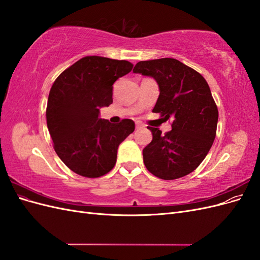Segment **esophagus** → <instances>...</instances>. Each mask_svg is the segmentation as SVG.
<instances>
[{
  "instance_id": "obj_1",
  "label": "esophagus",
  "mask_w": 260,
  "mask_h": 260,
  "mask_svg": "<svg viewBox=\"0 0 260 260\" xmlns=\"http://www.w3.org/2000/svg\"><path fill=\"white\" fill-rule=\"evenodd\" d=\"M136 128L137 129H142V128H144V125L141 124V123H136Z\"/></svg>"
}]
</instances>
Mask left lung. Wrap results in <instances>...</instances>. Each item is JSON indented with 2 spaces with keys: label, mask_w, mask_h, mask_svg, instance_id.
<instances>
[{
  "label": "left lung",
  "mask_w": 260,
  "mask_h": 260,
  "mask_svg": "<svg viewBox=\"0 0 260 260\" xmlns=\"http://www.w3.org/2000/svg\"><path fill=\"white\" fill-rule=\"evenodd\" d=\"M133 73L157 81L159 96L153 112L172 121V129L165 135L158 128L147 127L153 140L143 149L146 169L162 180L191 174L205 158L216 138L218 108L207 81L175 58L139 61Z\"/></svg>",
  "instance_id": "1"
}]
</instances>
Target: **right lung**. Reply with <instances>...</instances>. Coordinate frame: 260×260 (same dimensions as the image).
<instances>
[{
  "mask_svg": "<svg viewBox=\"0 0 260 260\" xmlns=\"http://www.w3.org/2000/svg\"><path fill=\"white\" fill-rule=\"evenodd\" d=\"M128 60L85 56L54 81L46 106V123L55 152L77 175L99 178L117 160V149L135 131L131 119L111 123L99 118L100 108L113 103V84L129 74Z\"/></svg>",
  "mask_w": 260,
  "mask_h": 260,
  "instance_id": "add662e5",
  "label": "right lung"
}]
</instances>
